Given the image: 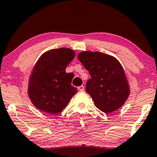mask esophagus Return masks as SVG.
I'll return each instance as SVG.
<instances>
[{
	"mask_svg": "<svg viewBox=\"0 0 157 157\" xmlns=\"http://www.w3.org/2000/svg\"><path fill=\"white\" fill-rule=\"evenodd\" d=\"M84 86H79L78 87V90H80V91H82V90H84Z\"/></svg>",
	"mask_w": 157,
	"mask_h": 157,
	"instance_id": "obj_1",
	"label": "esophagus"
}]
</instances>
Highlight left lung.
Returning a JSON list of instances; mask_svg holds the SVG:
<instances>
[{"label": "left lung", "instance_id": "left-lung-1", "mask_svg": "<svg viewBox=\"0 0 157 157\" xmlns=\"http://www.w3.org/2000/svg\"><path fill=\"white\" fill-rule=\"evenodd\" d=\"M78 59L90 75L86 83L94 105L106 113L119 109L129 95V86L118 60L100 52L84 51Z\"/></svg>", "mask_w": 157, "mask_h": 157}]
</instances>
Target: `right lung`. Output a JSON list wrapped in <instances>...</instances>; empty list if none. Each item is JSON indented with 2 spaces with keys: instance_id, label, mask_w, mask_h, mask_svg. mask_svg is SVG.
I'll return each instance as SVG.
<instances>
[{
  "instance_id": "add662e5",
  "label": "right lung",
  "mask_w": 157,
  "mask_h": 157,
  "mask_svg": "<svg viewBox=\"0 0 157 157\" xmlns=\"http://www.w3.org/2000/svg\"><path fill=\"white\" fill-rule=\"evenodd\" d=\"M75 57V51L59 48L44 52L36 63L28 84V93L33 105L50 114L61 112L77 93L71 86L73 73L66 68Z\"/></svg>"
}]
</instances>
